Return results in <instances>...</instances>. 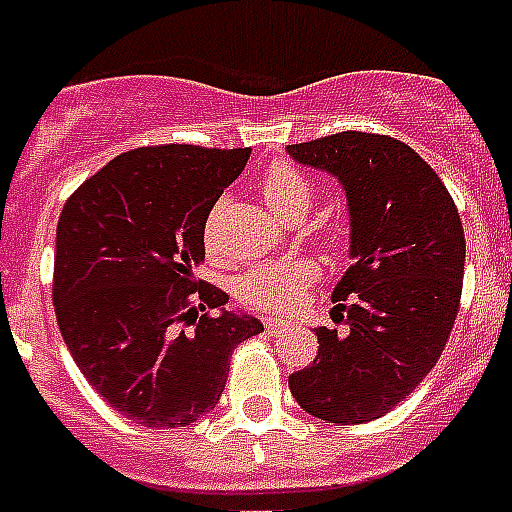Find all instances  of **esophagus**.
I'll return each mask as SVG.
<instances>
[{
	"instance_id": "1",
	"label": "esophagus",
	"mask_w": 512,
	"mask_h": 512,
	"mask_svg": "<svg viewBox=\"0 0 512 512\" xmlns=\"http://www.w3.org/2000/svg\"><path fill=\"white\" fill-rule=\"evenodd\" d=\"M264 325H267V330H269V333L275 335V333H280L282 327L288 325V322H285V320H280V317H264Z\"/></svg>"
}]
</instances>
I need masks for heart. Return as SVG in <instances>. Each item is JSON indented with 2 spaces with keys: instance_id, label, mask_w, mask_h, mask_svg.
I'll use <instances>...</instances> for the list:
<instances>
[{
  "instance_id": "obj_1",
  "label": "heart",
  "mask_w": 512,
  "mask_h": 512,
  "mask_svg": "<svg viewBox=\"0 0 512 512\" xmlns=\"http://www.w3.org/2000/svg\"><path fill=\"white\" fill-rule=\"evenodd\" d=\"M261 195L269 208L285 222H301L314 203L312 182L293 166V163H272L261 179ZM203 245L214 253V224L208 222L203 230ZM317 277V267L306 259H285L256 264L235 280L237 301L248 309L261 312H290L304 296V290Z\"/></svg>"
}]
</instances>
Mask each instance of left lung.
Returning <instances> with one entry per match:
<instances>
[{"instance_id": "obj_1", "label": "left lung", "mask_w": 512, "mask_h": 512, "mask_svg": "<svg viewBox=\"0 0 512 512\" xmlns=\"http://www.w3.org/2000/svg\"><path fill=\"white\" fill-rule=\"evenodd\" d=\"M288 153L341 182L351 222V267L333 290L346 333L314 330L320 349L290 375V394L327 423H370L404 402L447 346L463 293V222L439 174L388 134H330Z\"/></svg>"}]
</instances>
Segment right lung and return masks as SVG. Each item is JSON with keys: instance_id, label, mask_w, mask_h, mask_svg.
Returning a JSON list of instances; mask_svg holds the SVG:
<instances>
[{"instance_id": "1", "label": "right lung", "mask_w": 512, "mask_h": 512, "mask_svg": "<svg viewBox=\"0 0 512 512\" xmlns=\"http://www.w3.org/2000/svg\"><path fill=\"white\" fill-rule=\"evenodd\" d=\"M251 150L137 147L73 192L57 222L52 301L89 386L147 428L190 425L219 404L237 343L264 330L195 280L211 208Z\"/></svg>"}]
</instances>
